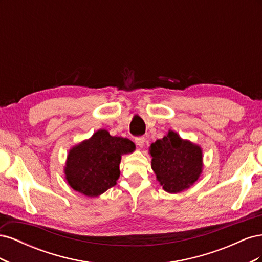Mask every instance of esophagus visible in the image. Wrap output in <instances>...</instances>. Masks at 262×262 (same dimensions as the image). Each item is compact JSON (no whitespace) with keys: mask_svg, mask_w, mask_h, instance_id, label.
<instances>
[{"mask_svg":"<svg viewBox=\"0 0 262 262\" xmlns=\"http://www.w3.org/2000/svg\"><path fill=\"white\" fill-rule=\"evenodd\" d=\"M144 143H145V138L144 137H139V138L136 139V144L139 147H143Z\"/></svg>","mask_w":262,"mask_h":262,"instance_id":"1","label":"esophagus"}]
</instances>
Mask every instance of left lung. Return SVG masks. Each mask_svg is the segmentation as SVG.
Masks as SVG:
<instances>
[{
  "label": "left lung",
  "mask_w": 262,
  "mask_h": 262,
  "mask_svg": "<svg viewBox=\"0 0 262 262\" xmlns=\"http://www.w3.org/2000/svg\"><path fill=\"white\" fill-rule=\"evenodd\" d=\"M152 169L165 191L178 193L190 188L202 172V149L182 140L171 130L167 136L150 144Z\"/></svg>",
  "instance_id": "left-lung-1"
}]
</instances>
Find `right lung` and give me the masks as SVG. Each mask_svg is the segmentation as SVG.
<instances>
[{
    "label": "right lung",
    "mask_w": 262,
    "mask_h": 262,
    "mask_svg": "<svg viewBox=\"0 0 262 262\" xmlns=\"http://www.w3.org/2000/svg\"><path fill=\"white\" fill-rule=\"evenodd\" d=\"M134 149L136 145L129 139L98 130L91 139L70 149L64 167L68 184L84 195H100L117 184L121 156Z\"/></svg>",
    "instance_id": "add662e5"
}]
</instances>
